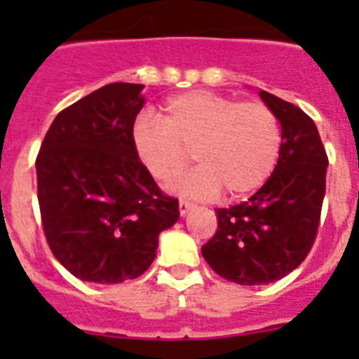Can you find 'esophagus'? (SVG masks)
Segmentation results:
<instances>
[{"mask_svg": "<svg viewBox=\"0 0 359 359\" xmlns=\"http://www.w3.org/2000/svg\"><path fill=\"white\" fill-rule=\"evenodd\" d=\"M196 207V205H194V203H190V201H184V199H180L179 201V212H180V216H186V214L190 212L191 208Z\"/></svg>", "mask_w": 359, "mask_h": 359, "instance_id": "esophagus-1", "label": "esophagus"}]
</instances>
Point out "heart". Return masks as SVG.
Segmentation results:
<instances>
[{"label":"heart","mask_w":359,"mask_h":359,"mask_svg":"<svg viewBox=\"0 0 359 359\" xmlns=\"http://www.w3.org/2000/svg\"><path fill=\"white\" fill-rule=\"evenodd\" d=\"M132 147L152 179L168 184L194 160V173L175 184L184 196L212 199L224 190L240 199L261 188L278 165L281 124L262 102H238L210 91L171 97L158 121L132 126Z\"/></svg>","instance_id":"b5f03b06"}]
</instances>
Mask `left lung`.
<instances>
[{"mask_svg":"<svg viewBox=\"0 0 359 359\" xmlns=\"http://www.w3.org/2000/svg\"><path fill=\"white\" fill-rule=\"evenodd\" d=\"M259 97L281 124V152L270 179L248 199L216 208V235L201 248L227 281L266 285L300 266L317 238L328 156L313 119L272 93Z\"/></svg>","mask_w":359,"mask_h":359,"instance_id":"obj_1","label":"left lung"}]
</instances>
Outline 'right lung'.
Listing matches in <instances>:
<instances>
[{
	"mask_svg": "<svg viewBox=\"0 0 359 359\" xmlns=\"http://www.w3.org/2000/svg\"><path fill=\"white\" fill-rule=\"evenodd\" d=\"M141 83H109L65 108L36 156V196L48 245L81 281L140 278L158 235L179 219L132 147L145 98Z\"/></svg>",
	"mask_w": 359,
	"mask_h": 359,
	"instance_id": "1",
	"label": "right lung"
}]
</instances>
